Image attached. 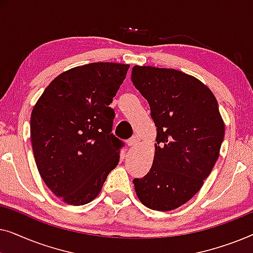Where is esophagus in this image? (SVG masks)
Here are the masks:
<instances>
[{"label":"esophagus","mask_w":253,"mask_h":253,"mask_svg":"<svg viewBox=\"0 0 253 253\" xmlns=\"http://www.w3.org/2000/svg\"><path fill=\"white\" fill-rule=\"evenodd\" d=\"M139 144H140V138L138 136H133L132 138H131V139L127 140V145H129V146H131V147L137 146V145H139Z\"/></svg>","instance_id":"esophagus-1"}]
</instances>
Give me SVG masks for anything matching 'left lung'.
I'll list each match as a JSON object with an SVG mask.
<instances>
[{
    "label": "left lung",
    "instance_id": "1",
    "mask_svg": "<svg viewBox=\"0 0 253 253\" xmlns=\"http://www.w3.org/2000/svg\"><path fill=\"white\" fill-rule=\"evenodd\" d=\"M131 79L157 126L153 165L133 179L134 190L143 205L167 212L202 189L219 158L224 123L212 91L193 76L134 65Z\"/></svg>",
    "mask_w": 253,
    "mask_h": 253
}]
</instances>
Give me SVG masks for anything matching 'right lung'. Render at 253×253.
<instances>
[{
	"label": "right lung",
	"mask_w": 253,
	"mask_h": 253,
	"mask_svg": "<svg viewBox=\"0 0 253 253\" xmlns=\"http://www.w3.org/2000/svg\"><path fill=\"white\" fill-rule=\"evenodd\" d=\"M129 64L95 62L58 75L33 107L31 141L46 185L69 205L96 198L120 160L109 105Z\"/></svg>",
	"instance_id": "add662e5"
}]
</instances>
